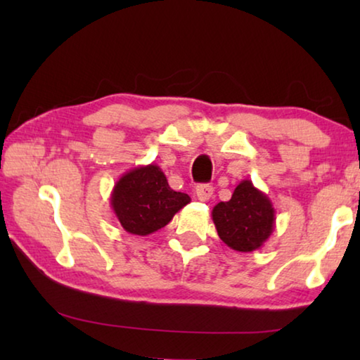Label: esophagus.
Segmentation results:
<instances>
[{
    "instance_id": "1",
    "label": "esophagus",
    "mask_w": 360,
    "mask_h": 360,
    "mask_svg": "<svg viewBox=\"0 0 360 360\" xmlns=\"http://www.w3.org/2000/svg\"><path fill=\"white\" fill-rule=\"evenodd\" d=\"M212 192H214V188L210 184H200L195 187V195H197V198L200 202H208V200L212 197Z\"/></svg>"
}]
</instances>
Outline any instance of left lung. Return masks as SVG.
<instances>
[{
    "label": "left lung",
    "mask_w": 360,
    "mask_h": 360,
    "mask_svg": "<svg viewBox=\"0 0 360 360\" xmlns=\"http://www.w3.org/2000/svg\"><path fill=\"white\" fill-rule=\"evenodd\" d=\"M275 221L271 200L249 179L235 187L229 202L212 208L219 238L238 252H252L264 246L275 230Z\"/></svg>",
    "instance_id": "1"
}]
</instances>
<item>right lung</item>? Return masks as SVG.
Instances as JSON below:
<instances>
[{
    "label": "right lung",
    "mask_w": 360,
    "mask_h": 360,
    "mask_svg": "<svg viewBox=\"0 0 360 360\" xmlns=\"http://www.w3.org/2000/svg\"><path fill=\"white\" fill-rule=\"evenodd\" d=\"M191 202L187 193L174 192L155 163L122 174L111 193V208L125 231L146 236L160 230Z\"/></svg>",
    "instance_id": "obj_1"
}]
</instances>
